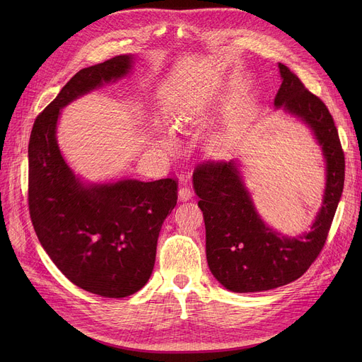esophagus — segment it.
<instances>
[{"label":"esophagus","mask_w":362,"mask_h":362,"mask_svg":"<svg viewBox=\"0 0 362 362\" xmlns=\"http://www.w3.org/2000/svg\"><path fill=\"white\" fill-rule=\"evenodd\" d=\"M192 195H194V192H192L191 187L183 186V187L179 189V199L180 201H189L192 198Z\"/></svg>","instance_id":"34e87169"}]
</instances>
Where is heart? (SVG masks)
I'll return each instance as SVG.
<instances>
[{
	"label": "heart",
	"mask_w": 362,
	"mask_h": 362,
	"mask_svg": "<svg viewBox=\"0 0 362 362\" xmlns=\"http://www.w3.org/2000/svg\"><path fill=\"white\" fill-rule=\"evenodd\" d=\"M189 114H191V112H189L187 108H185L183 112L179 114V116H177V120H183L182 116H189ZM161 144H163V146H170V145H171V139H170V133H168V132H164V133H163V141H161ZM216 145H217V146H223V142H217Z\"/></svg>",
	"instance_id": "obj_1"
}]
</instances>
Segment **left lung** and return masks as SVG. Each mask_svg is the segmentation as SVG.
Returning <instances> with one entry per match:
<instances>
[{
    "mask_svg": "<svg viewBox=\"0 0 362 362\" xmlns=\"http://www.w3.org/2000/svg\"><path fill=\"white\" fill-rule=\"evenodd\" d=\"M279 70L281 85L274 107L313 132L326 163L325 195L310 230L288 236L258 214L238 160L197 167L194 187L205 221L208 267L220 284L236 293L276 289L305 273L326 243L344 191L345 157L332 114L286 66L279 63Z\"/></svg>",
    "mask_w": 362,
    "mask_h": 362,
    "instance_id": "left-lung-1",
    "label": "left lung"
}]
</instances>
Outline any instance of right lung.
<instances>
[{
  "label": "right lung",
  "mask_w": 362,
  "mask_h": 362,
  "mask_svg": "<svg viewBox=\"0 0 362 362\" xmlns=\"http://www.w3.org/2000/svg\"><path fill=\"white\" fill-rule=\"evenodd\" d=\"M133 63L135 55H117L76 73L36 117L28 151L29 213L37 239L73 284L104 298H126L149 280L177 183L83 182L62 154L57 123L66 105L124 78Z\"/></svg>",
  "instance_id": "1"
}]
</instances>
